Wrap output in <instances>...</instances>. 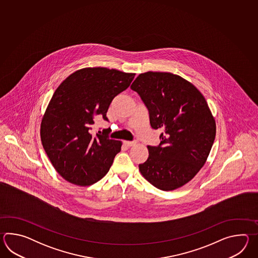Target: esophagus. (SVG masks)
<instances>
[{
    "instance_id": "obj_1",
    "label": "esophagus",
    "mask_w": 258,
    "mask_h": 258,
    "mask_svg": "<svg viewBox=\"0 0 258 258\" xmlns=\"http://www.w3.org/2000/svg\"><path fill=\"white\" fill-rule=\"evenodd\" d=\"M123 144L126 146L127 148H130V147L135 146L137 142L136 141H123Z\"/></svg>"
}]
</instances>
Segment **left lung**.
I'll return each instance as SVG.
<instances>
[{
    "instance_id": "obj_1",
    "label": "left lung",
    "mask_w": 258,
    "mask_h": 258,
    "mask_svg": "<svg viewBox=\"0 0 258 258\" xmlns=\"http://www.w3.org/2000/svg\"><path fill=\"white\" fill-rule=\"evenodd\" d=\"M131 89L146 105L151 127L161 131L159 146H148L141 174L163 191L184 185L203 167L216 137L206 99L192 84L170 73L141 74Z\"/></svg>"
}]
</instances>
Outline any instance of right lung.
I'll return each instance as SVG.
<instances>
[{"label": "right lung", "instance_id": "add662e5", "mask_svg": "<svg viewBox=\"0 0 258 258\" xmlns=\"http://www.w3.org/2000/svg\"><path fill=\"white\" fill-rule=\"evenodd\" d=\"M136 74L103 67L73 73L55 90L45 111L40 137L55 170L66 181L91 185L110 170L121 142L105 131L92 134L99 118L108 121L112 99L125 90Z\"/></svg>", "mask_w": 258, "mask_h": 258}]
</instances>
